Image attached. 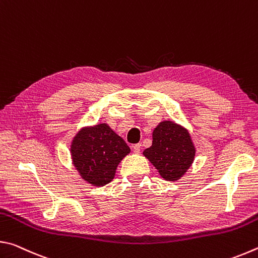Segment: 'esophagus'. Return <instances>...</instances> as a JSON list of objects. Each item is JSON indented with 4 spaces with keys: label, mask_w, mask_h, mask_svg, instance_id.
I'll use <instances>...</instances> for the list:
<instances>
[{
    "label": "esophagus",
    "mask_w": 258,
    "mask_h": 258,
    "mask_svg": "<svg viewBox=\"0 0 258 258\" xmlns=\"http://www.w3.org/2000/svg\"><path fill=\"white\" fill-rule=\"evenodd\" d=\"M141 147H142L141 143H137V145L133 146V151L135 152V154H139V152L141 151Z\"/></svg>",
    "instance_id": "34e87169"
}]
</instances>
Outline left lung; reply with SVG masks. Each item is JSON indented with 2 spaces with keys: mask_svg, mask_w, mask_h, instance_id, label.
I'll use <instances>...</instances> for the list:
<instances>
[{
  "mask_svg": "<svg viewBox=\"0 0 258 258\" xmlns=\"http://www.w3.org/2000/svg\"><path fill=\"white\" fill-rule=\"evenodd\" d=\"M166 181H176L194 163L196 148L183 126L164 120L152 132V145L143 151Z\"/></svg>",
  "mask_w": 258,
  "mask_h": 258,
  "instance_id": "left-lung-1",
  "label": "left lung"
}]
</instances>
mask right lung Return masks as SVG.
Listing matches in <instances>:
<instances>
[{
    "label": "right lung",
    "mask_w": 258,
    "mask_h": 258,
    "mask_svg": "<svg viewBox=\"0 0 258 258\" xmlns=\"http://www.w3.org/2000/svg\"><path fill=\"white\" fill-rule=\"evenodd\" d=\"M130 151L124 140L107 124L83 127L71 146L74 166L83 180L94 186L112 181L117 166Z\"/></svg>",
    "instance_id": "1"
}]
</instances>
